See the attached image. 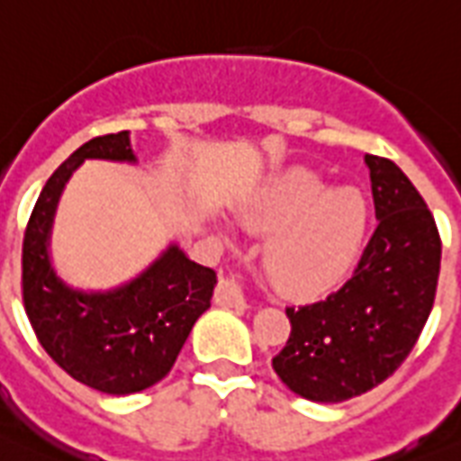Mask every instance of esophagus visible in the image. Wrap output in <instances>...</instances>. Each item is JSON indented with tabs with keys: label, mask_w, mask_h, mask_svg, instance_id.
I'll list each match as a JSON object with an SVG mask.
<instances>
[{
	"label": "esophagus",
	"mask_w": 461,
	"mask_h": 461,
	"mask_svg": "<svg viewBox=\"0 0 461 461\" xmlns=\"http://www.w3.org/2000/svg\"><path fill=\"white\" fill-rule=\"evenodd\" d=\"M215 302L220 303V306H230V308L249 306L244 287H241V282H239L234 275H222V277H220V285H217L215 289Z\"/></svg>",
	"instance_id": "esophagus-1"
}]
</instances>
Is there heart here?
Returning <instances> with one entry per match:
<instances>
[{
	"label": "heart",
	"instance_id": "obj_1",
	"mask_svg": "<svg viewBox=\"0 0 461 461\" xmlns=\"http://www.w3.org/2000/svg\"><path fill=\"white\" fill-rule=\"evenodd\" d=\"M368 220V201L358 188H330L308 167L275 179L249 212L256 230H280L266 249V267L270 280L294 296L325 294L351 273Z\"/></svg>",
	"mask_w": 461,
	"mask_h": 461
}]
</instances>
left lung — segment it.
<instances>
[{
    "label": "left lung",
    "instance_id": "obj_1",
    "mask_svg": "<svg viewBox=\"0 0 461 461\" xmlns=\"http://www.w3.org/2000/svg\"><path fill=\"white\" fill-rule=\"evenodd\" d=\"M378 227L342 289L287 308L292 322L275 373L303 400H351L387 380L414 349L436 302L440 234L400 167L366 155Z\"/></svg>",
    "mask_w": 461,
    "mask_h": 461
}]
</instances>
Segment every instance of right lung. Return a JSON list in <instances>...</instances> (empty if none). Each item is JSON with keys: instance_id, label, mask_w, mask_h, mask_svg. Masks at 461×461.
Returning a JSON list of instances; mask_svg holds the SVG:
<instances>
[{"instance_id": "1", "label": "right lung", "mask_w": 461, "mask_h": 461, "mask_svg": "<svg viewBox=\"0 0 461 461\" xmlns=\"http://www.w3.org/2000/svg\"><path fill=\"white\" fill-rule=\"evenodd\" d=\"M86 159L131 162L129 131L83 143L47 179L23 237V303L42 349L83 385L131 394L172 371L188 332L210 308L215 270L169 244L150 266L107 292L68 287L50 260L59 195Z\"/></svg>"}]
</instances>
